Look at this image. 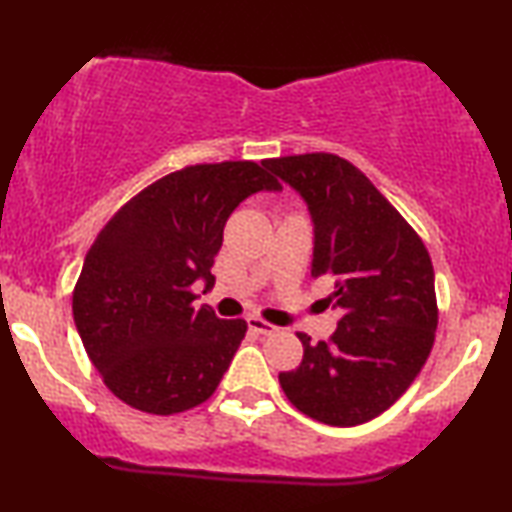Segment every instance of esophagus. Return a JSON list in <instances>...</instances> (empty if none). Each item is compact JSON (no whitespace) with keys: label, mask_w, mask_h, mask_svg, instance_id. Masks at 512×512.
<instances>
[{"label":"esophagus","mask_w":512,"mask_h":512,"mask_svg":"<svg viewBox=\"0 0 512 512\" xmlns=\"http://www.w3.org/2000/svg\"><path fill=\"white\" fill-rule=\"evenodd\" d=\"M248 329L255 331V334H262V336H271L278 331V327H273V325H269V322H264L259 318H248Z\"/></svg>","instance_id":"esophagus-1"}]
</instances>
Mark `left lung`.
Segmentation results:
<instances>
[{"label": "left lung", "mask_w": 512, "mask_h": 512, "mask_svg": "<svg viewBox=\"0 0 512 512\" xmlns=\"http://www.w3.org/2000/svg\"><path fill=\"white\" fill-rule=\"evenodd\" d=\"M301 194L313 220L311 276L331 278L327 304L343 315L329 341L304 343L280 373L292 406L331 427L385 413L427 362L438 325L427 248L369 178L343 157L306 153L266 160Z\"/></svg>", "instance_id": "1"}]
</instances>
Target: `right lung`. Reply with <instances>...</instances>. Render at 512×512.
<instances>
[{
  "label": "right lung",
  "mask_w": 512,
  "mask_h": 512,
  "mask_svg": "<svg viewBox=\"0 0 512 512\" xmlns=\"http://www.w3.org/2000/svg\"><path fill=\"white\" fill-rule=\"evenodd\" d=\"M262 190H280L266 160L194 164L141 190L97 234L71 308L90 362L127 406L183 413L220 385L248 325L197 311L192 285L211 290L227 218Z\"/></svg>",
  "instance_id": "right-lung-1"
}]
</instances>
